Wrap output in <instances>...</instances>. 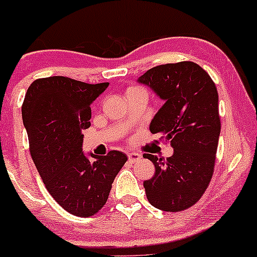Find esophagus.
<instances>
[{
  "instance_id": "34e87169",
  "label": "esophagus",
  "mask_w": 257,
  "mask_h": 257,
  "mask_svg": "<svg viewBox=\"0 0 257 257\" xmlns=\"http://www.w3.org/2000/svg\"><path fill=\"white\" fill-rule=\"evenodd\" d=\"M128 159L131 163H136L137 160L141 159V154H138V153H129Z\"/></svg>"
}]
</instances>
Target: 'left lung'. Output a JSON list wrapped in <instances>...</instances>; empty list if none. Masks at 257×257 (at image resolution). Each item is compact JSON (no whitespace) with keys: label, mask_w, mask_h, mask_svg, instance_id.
Here are the masks:
<instances>
[{"label":"left lung","mask_w":257,"mask_h":257,"mask_svg":"<svg viewBox=\"0 0 257 257\" xmlns=\"http://www.w3.org/2000/svg\"><path fill=\"white\" fill-rule=\"evenodd\" d=\"M138 82L164 100L149 129L174 149L167 159L144 154L155 167L154 177L144 181L145 194L157 209L181 211L201 198L214 173L221 129L216 87L194 62L157 66Z\"/></svg>","instance_id":"left-lung-1"}]
</instances>
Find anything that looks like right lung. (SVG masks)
Wrapping results in <instances>:
<instances>
[{
	"label": "right lung",
	"instance_id": "right-lung-1",
	"mask_svg": "<svg viewBox=\"0 0 257 257\" xmlns=\"http://www.w3.org/2000/svg\"><path fill=\"white\" fill-rule=\"evenodd\" d=\"M109 83L88 84L67 77L36 79L22 104L30 152L43 184L66 211L88 217L107 203L114 178L128 160L124 153L89 158L82 152L90 126V104Z\"/></svg>",
	"mask_w": 257,
	"mask_h": 257
}]
</instances>
